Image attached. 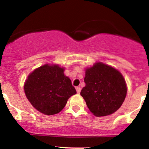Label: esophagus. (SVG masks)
I'll return each mask as SVG.
<instances>
[{
    "mask_svg": "<svg viewBox=\"0 0 149 149\" xmlns=\"http://www.w3.org/2000/svg\"><path fill=\"white\" fill-rule=\"evenodd\" d=\"M76 90H77V93H79L80 91H81V87H80V86H77Z\"/></svg>",
    "mask_w": 149,
    "mask_h": 149,
    "instance_id": "obj_1",
    "label": "esophagus"
}]
</instances>
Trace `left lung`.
<instances>
[{
	"label": "left lung",
	"mask_w": 149,
	"mask_h": 149,
	"mask_svg": "<svg viewBox=\"0 0 149 149\" xmlns=\"http://www.w3.org/2000/svg\"><path fill=\"white\" fill-rule=\"evenodd\" d=\"M84 82L86 85L80 94L95 116L113 114L125 101V80L121 73L111 66L99 62L86 68Z\"/></svg>",
	"instance_id": "obj_1"
}]
</instances>
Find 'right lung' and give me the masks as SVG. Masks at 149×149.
Wrapping results in <instances>:
<instances>
[{"label":"right lung","mask_w":149,"mask_h":149,"mask_svg":"<svg viewBox=\"0 0 149 149\" xmlns=\"http://www.w3.org/2000/svg\"><path fill=\"white\" fill-rule=\"evenodd\" d=\"M65 69L57 65H44L34 70L25 81L26 98L38 111L46 115L60 113L68 98L77 93Z\"/></svg>","instance_id":"obj_1"}]
</instances>
